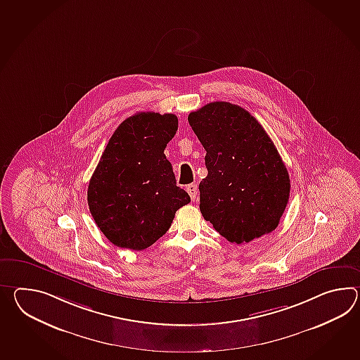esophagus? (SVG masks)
<instances>
[{
	"label": "esophagus",
	"mask_w": 360,
	"mask_h": 360,
	"mask_svg": "<svg viewBox=\"0 0 360 360\" xmlns=\"http://www.w3.org/2000/svg\"><path fill=\"white\" fill-rule=\"evenodd\" d=\"M186 190L188 192L190 198H191L192 200H195V198H196V193H198V186L195 184H188V186L186 187Z\"/></svg>",
	"instance_id": "34e87169"
}]
</instances>
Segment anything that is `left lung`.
Returning <instances> with one entry per match:
<instances>
[{
    "mask_svg": "<svg viewBox=\"0 0 360 360\" xmlns=\"http://www.w3.org/2000/svg\"><path fill=\"white\" fill-rule=\"evenodd\" d=\"M188 122L207 151L208 176L199 184L200 212L230 243L274 231L290 192L287 168L271 138L244 108L205 104Z\"/></svg>",
    "mask_w": 360,
    "mask_h": 360,
    "instance_id": "8db88e82",
    "label": "left lung"
}]
</instances>
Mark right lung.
Returning a JSON list of instances; mask_svg holds the SVG:
<instances>
[{
    "instance_id": "right-lung-1",
    "label": "right lung",
    "mask_w": 360,
    "mask_h": 360,
    "mask_svg": "<svg viewBox=\"0 0 360 360\" xmlns=\"http://www.w3.org/2000/svg\"><path fill=\"white\" fill-rule=\"evenodd\" d=\"M178 129L173 113L139 112L115 130L88 187L96 226L120 248H148L191 199L178 187L164 150Z\"/></svg>"
}]
</instances>
